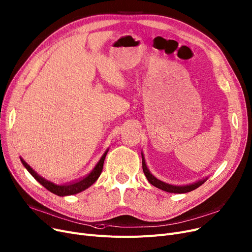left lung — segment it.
<instances>
[{"instance_id":"8db88e82","label":"left lung","mask_w":252,"mask_h":252,"mask_svg":"<svg viewBox=\"0 0 252 252\" xmlns=\"http://www.w3.org/2000/svg\"><path fill=\"white\" fill-rule=\"evenodd\" d=\"M141 158H142L143 173H145V175L148 178V181L150 182V184H152L156 188L161 189H163L165 191H168V193H176V194L188 193V191L196 189L197 188H199L200 186H202L203 184H204L207 181V178H203V179H201V181H198V182H196L194 184H190V185H186V186H173V185L163 183V182L159 181V179L156 178L154 175H152V173L149 171L148 167L146 165L145 158H143V155L142 154H141Z\"/></svg>"}]
</instances>
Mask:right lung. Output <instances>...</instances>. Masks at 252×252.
Returning <instances> with one entry per match:
<instances>
[{
	"mask_svg": "<svg viewBox=\"0 0 252 252\" xmlns=\"http://www.w3.org/2000/svg\"><path fill=\"white\" fill-rule=\"evenodd\" d=\"M109 151H105V153L103 154V156L101 157V159L99 160V162L96 164V166L94 167V169L85 177H83L79 181H76L74 183H69L66 185H63V186H57L54 185L50 182L46 181L43 177H41L37 172H34L32 168H31V166L20 158L23 166L26 167L28 169V171L34 177L35 181H38L44 188H46L48 190H50L51 193L57 195V196H67V195H74L77 193H80V191L86 189L87 188H89L91 185H93L95 182L97 181V178L99 177L102 168H103V162L105 159V156Z\"/></svg>",
	"mask_w": 252,
	"mask_h": 252,
	"instance_id": "right-lung-1",
	"label": "right lung"
}]
</instances>
